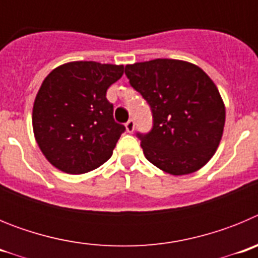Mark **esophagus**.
I'll return each instance as SVG.
<instances>
[{
    "label": "esophagus",
    "mask_w": 258,
    "mask_h": 258,
    "mask_svg": "<svg viewBox=\"0 0 258 258\" xmlns=\"http://www.w3.org/2000/svg\"><path fill=\"white\" fill-rule=\"evenodd\" d=\"M134 126H136V122H134L133 118H131V120H127V122H126V124H125V127H126L127 133H133Z\"/></svg>",
    "instance_id": "1"
}]
</instances>
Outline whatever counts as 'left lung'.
<instances>
[{
	"instance_id": "left-lung-1",
	"label": "left lung",
	"mask_w": 258,
	"mask_h": 258,
	"mask_svg": "<svg viewBox=\"0 0 258 258\" xmlns=\"http://www.w3.org/2000/svg\"><path fill=\"white\" fill-rule=\"evenodd\" d=\"M125 75L151 107L152 129L137 133L146 159L173 175L190 174L206 165L220 145L226 116L211 77L177 59L127 64Z\"/></svg>"
}]
</instances>
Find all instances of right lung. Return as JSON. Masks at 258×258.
<instances>
[{"mask_svg": "<svg viewBox=\"0 0 258 258\" xmlns=\"http://www.w3.org/2000/svg\"><path fill=\"white\" fill-rule=\"evenodd\" d=\"M124 66L70 61L52 70L41 85L32 112L36 142L50 164L83 174L112 156L125 126L113 120L107 89Z\"/></svg>", "mask_w": 258, "mask_h": 258, "instance_id": "add662e5", "label": "right lung"}]
</instances>
